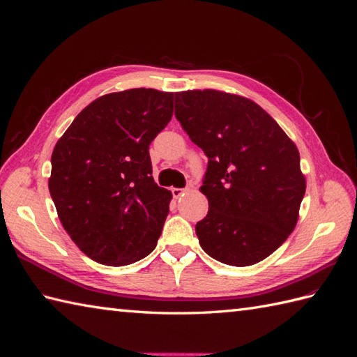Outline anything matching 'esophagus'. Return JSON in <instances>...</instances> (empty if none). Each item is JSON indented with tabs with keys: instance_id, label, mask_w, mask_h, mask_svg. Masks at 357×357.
<instances>
[{
	"instance_id": "obj_1",
	"label": "esophagus",
	"mask_w": 357,
	"mask_h": 357,
	"mask_svg": "<svg viewBox=\"0 0 357 357\" xmlns=\"http://www.w3.org/2000/svg\"><path fill=\"white\" fill-rule=\"evenodd\" d=\"M171 192H172V197H174L176 199H178V198H181L183 195H185V193H186V189H178V188H174V189H171Z\"/></svg>"
}]
</instances>
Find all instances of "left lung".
<instances>
[{"label":"left lung","instance_id":"obj_1","mask_svg":"<svg viewBox=\"0 0 357 357\" xmlns=\"http://www.w3.org/2000/svg\"><path fill=\"white\" fill-rule=\"evenodd\" d=\"M176 116L208 158L199 188L208 214L195 226L202 250L232 266L264 261L299 219L307 181L295 143L261 105L241 95L177 92Z\"/></svg>","mask_w":357,"mask_h":357}]
</instances>
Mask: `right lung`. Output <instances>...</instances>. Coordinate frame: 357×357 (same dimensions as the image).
<instances>
[{"mask_svg":"<svg viewBox=\"0 0 357 357\" xmlns=\"http://www.w3.org/2000/svg\"><path fill=\"white\" fill-rule=\"evenodd\" d=\"M174 93H107L75 116L52 153L50 197L63 229L92 261L123 266L155 250L171 192L152 176L149 146L172 117Z\"/></svg>","mask_w":357,"mask_h":357,"instance_id":"1","label":"right lung"}]
</instances>
